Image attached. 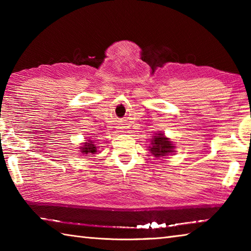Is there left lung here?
<instances>
[{
    "instance_id": "8db88e82",
    "label": "left lung",
    "mask_w": 251,
    "mask_h": 251,
    "mask_svg": "<svg viewBox=\"0 0 251 251\" xmlns=\"http://www.w3.org/2000/svg\"><path fill=\"white\" fill-rule=\"evenodd\" d=\"M173 148L174 146L172 142H169V139L165 137L164 134H156L151 141V147H150V151L155 157H161L172 152Z\"/></svg>"
}]
</instances>
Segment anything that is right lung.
<instances>
[{
    "instance_id": "right-lung-1",
    "label": "right lung",
    "mask_w": 251,
    "mask_h": 251,
    "mask_svg": "<svg viewBox=\"0 0 251 251\" xmlns=\"http://www.w3.org/2000/svg\"><path fill=\"white\" fill-rule=\"evenodd\" d=\"M93 142H90V143H85L82 148V152H84V154H88V152H92V154H95V152L97 151H96V146H94V144H92Z\"/></svg>"
}]
</instances>
